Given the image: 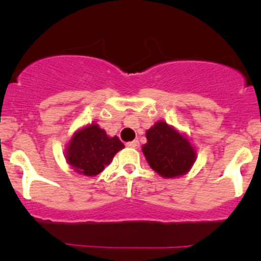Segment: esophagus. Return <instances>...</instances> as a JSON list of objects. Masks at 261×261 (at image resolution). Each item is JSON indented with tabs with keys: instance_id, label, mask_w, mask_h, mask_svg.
I'll return each instance as SVG.
<instances>
[{
	"instance_id": "obj_1",
	"label": "esophagus",
	"mask_w": 261,
	"mask_h": 261,
	"mask_svg": "<svg viewBox=\"0 0 261 261\" xmlns=\"http://www.w3.org/2000/svg\"><path fill=\"white\" fill-rule=\"evenodd\" d=\"M139 145H140V144H139V141H138V140L130 141V143L126 144V146H127V147H131V149H138Z\"/></svg>"
}]
</instances>
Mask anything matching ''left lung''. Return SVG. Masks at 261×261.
I'll list each match as a JSON object with an SVG mask.
<instances>
[{"label": "left lung", "mask_w": 261, "mask_h": 261, "mask_svg": "<svg viewBox=\"0 0 261 261\" xmlns=\"http://www.w3.org/2000/svg\"><path fill=\"white\" fill-rule=\"evenodd\" d=\"M147 143L143 146L150 167L164 178L186 174L196 160V151L187 138L164 121L146 131Z\"/></svg>", "instance_id": "obj_1"}]
</instances>
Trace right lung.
<instances>
[{
	"instance_id": "1",
	"label": "right lung",
	"mask_w": 261,
	"mask_h": 261,
	"mask_svg": "<svg viewBox=\"0 0 261 261\" xmlns=\"http://www.w3.org/2000/svg\"><path fill=\"white\" fill-rule=\"evenodd\" d=\"M123 149L117 136L109 138L106 131L92 123L77 131L67 149V162L80 174H99L114 159L115 154Z\"/></svg>"
}]
</instances>
